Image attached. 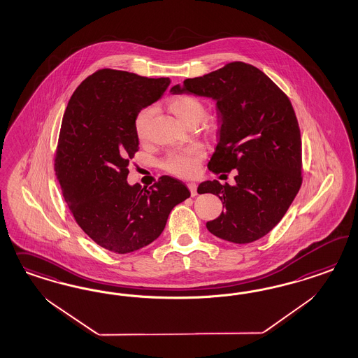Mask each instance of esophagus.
I'll return each instance as SVG.
<instances>
[{
  "instance_id": "obj_1",
  "label": "esophagus",
  "mask_w": 358,
  "mask_h": 358,
  "mask_svg": "<svg viewBox=\"0 0 358 358\" xmlns=\"http://www.w3.org/2000/svg\"><path fill=\"white\" fill-rule=\"evenodd\" d=\"M187 187H189V190H190L192 196H195V195L198 194V193H196V184H195V182H187Z\"/></svg>"
}]
</instances>
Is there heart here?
I'll use <instances>...</instances> for the list:
<instances>
[{"label": "heart", "mask_w": 358, "mask_h": 358, "mask_svg": "<svg viewBox=\"0 0 358 358\" xmlns=\"http://www.w3.org/2000/svg\"><path fill=\"white\" fill-rule=\"evenodd\" d=\"M168 106L184 124H189L192 122L199 123L206 113L205 105L198 98L192 97V96L172 98ZM151 117V108H143L138 113L135 118V131L139 138L145 136ZM202 157H203V151L198 147L176 150L166 155L164 160V168L169 173L180 176V177H193L198 172L199 162Z\"/></svg>", "instance_id": "obj_1"}]
</instances>
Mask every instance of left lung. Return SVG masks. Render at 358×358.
Wrapping results in <instances>:
<instances>
[{
  "label": "left lung",
  "mask_w": 358,
  "mask_h": 358,
  "mask_svg": "<svg viewBox=\"0 0 358 358\" xmlns=\"http://www.w3.org/2000/svg\"><path fill=\"white\" fill-rule=\"evenodd\" d=\"M172 94H195L217 102L214 173L236 169V184L217 180L198 193L219 196L224 211L207 222L217 238L247 244L275 227L302 185V141L290 99L253 65L234 62L205 76L186 78Z\"/></svg>",
  "instance_id": "8db88e82"
}]
</instances>
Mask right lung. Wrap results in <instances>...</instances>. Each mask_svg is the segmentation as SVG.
Wrapping results in <instances>:
<instances>
[{"label":"right lung","instance_id":"add662e5","mask_svg":"<svg viewBox=\"0 0 358 358\" xmlns=\"http://www.w3.org/2000/svg\"><path fill=\"white\" fill-rule=\"evenodd\" d=\"M169 84V77L99 69L78 85L65 108L56 176L77 224L110 252L124 255L151 244L172 208L190 196L184 182L169 176L150 189L127 182L139 150L135 118Z\"/></svg>","mask_w":358,"mask_h":358}]
</instances>
